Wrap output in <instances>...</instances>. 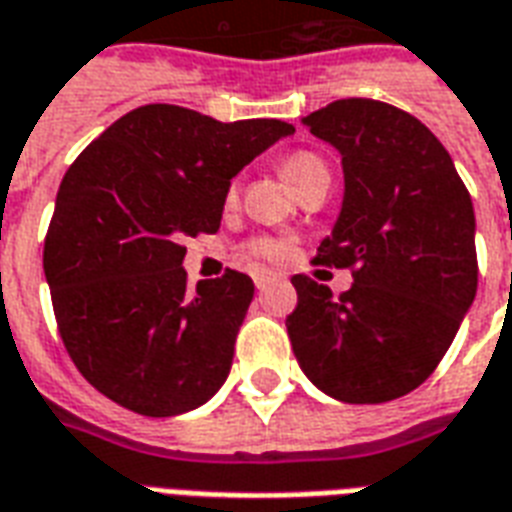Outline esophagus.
Returning a JSON list of instances; mask_svg holds the SVG:
<instances>
[{"instance_id":"obj_1","label":"esophagus","mask_w":512,"mask_h":512,"mask_svg":"<svg viewBox=\"0 0 512 512\" xmlns=\"http://www.w3.org/2000/svg\"><path fill=\"white\" fill-rule=\"evenodd\" d=\"M270 281H272L270 272H256V275H253V283H256V289H264V286H267Z\"/></svg>"}]
</instances>
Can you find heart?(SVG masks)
<instances>
[{
    "instance_id": "1",
    "label": "heart",
    "mask_w": 512,
    "mask_h": 512,
    "mask_svg": "<svg viewBox=\"0 0 512 512\" xmlns=\"http://www.w3.org/2000/svg\"><path fill=\"white\" fill-rule=\"evenodd\" d=\"M327 169L322 163V158H316L311 152H297L292 158H286L281 163V174L283 179L292 185L294 190H300L305 185V179L313 177L316 171ZM237 199V188H229L226 193V201ZM283 253H286V245L281 240H272V237H256L245 245V256H251V259H264V261H278L283 259Z\"/></svg>"
}]
</instances>
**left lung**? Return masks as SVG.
<instances>
[{
    "instance_id": "obj_1",
    "label": "left lung",
    "mask_w": 512,
    "mask_h": 512,
    "mask_svg": "<svg viewBox=\"0 0 512 512\" xmlns=\"http://www.w3.org/2000/svg\"><path fill=\"white\" fill-rule=\"evenodd\" d=\"M341 152L343 204L319 264L349 267L341 297L294 275L286 319L302 374L343 404H384L434 374L477 292L475 210L442 141L368 98L302 117Z\"/></svg>"
}]
</instances>
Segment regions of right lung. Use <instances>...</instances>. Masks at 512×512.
I'll use <instances>...</instances> for the list:
<instances>
[{"instance_id": "right-lung-1", "label": "right lung", "mask_w": 512, "mask_h": 512, "mask_svg": "<svg viewBox=\"0 0 512 512\" xmlns=\"http://www.w3.org/2000/svg\"><path fill=\"white\" fill-rule=\"evenodd\" d=\"M294 128L218 122L169 103L133 108L67 169L43 248L70 360L144 417L207 404L226 382L253 300L245 272L188 286L185 237L215 234L231 179Z\"/></svg>"}]
</instances>
